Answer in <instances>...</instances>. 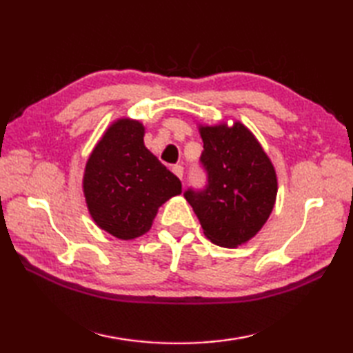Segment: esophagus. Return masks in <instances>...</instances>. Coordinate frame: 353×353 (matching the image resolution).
Masks as SVG:
<instances>
[{"label": "esophagus", "mask_w": 353, "mask_h": 353, "mask_svg": "<svg viewBox=\"0 0 353 353\" xmlns=\"http://www.w3.org/2000/svg\"><path fill=\"white\" fill-rule=\"evenodd\" d=\"M172 172H174V174L182 181V179H183V167H182V165H174V167H172Z\"/></svg>", "instance_id": "34e87169"}]
</instances>
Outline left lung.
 Masks as SVG:
<instances>
[{
  "label": "left lung",
  "mask_w": 353,
  "mask_h": 353,
  "mask_svg": "<svg viewBox=\"0 0 353 353\" xmlns=\"http://www.w3.org/2000/svg\"><path fill=\"white\" fill-rule=\"evenodd\" d=\"M199 132L208 185L199 192L188 190L185 199L211 243L230 249L243 245L258 234L273 211L276 170L243 123L200 124Z\"/></svg>",
  "instance_id": "1"
}]
</instances>
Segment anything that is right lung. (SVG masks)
Returning a JSON list of instances; mask_svg holds the SVG:
<instances>
[{
	"label": "right lung",
	"instance_id": "1",
	"mask_svg": "<svg viewBox=\"0 0 353 353\" xmlns=\"http://www.w3.org/2000/svg\"><path fill=\"white\" fill-rule=\"evenodd\" d=\"M144 133L138 119H117L85 167L89 214L100 229L124 241L147 234L157 209L182 194L181 181L144 145Z\"/></svg>",
	"mask_w": 353,
	"mask_h": 353
}]
</instances>
